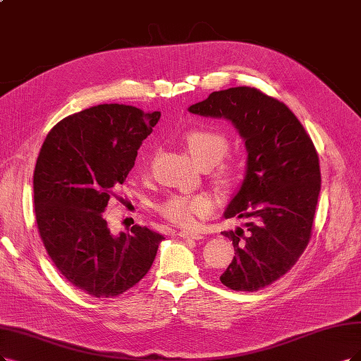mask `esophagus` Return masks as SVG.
<instances>
[{
    "label": "esophagus",
    "mask_w": 361,
    "mask_h": 361,
    "mask_svg": "<svg viewBox=\"0 0 361 361\" xmlns=\"http://www.w3.org/2000/svg\"><path fill=\"white\" fill-rule=\"evenodd\" d=\"M178 236L183 239H202L204 238L201 233L193 232V231H180Z\"/></svg>",
    "instance_id": "1"
}]
</instances>
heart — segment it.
I'll use <instances>...</instances> for the list:
<instances>
[{"instance_id":"obj_1","label":"heart","mask_w":361,"mask_h":361,"mask_svg":"<svg viewBox=\"0 0 361 361\" xmlns=\"http://www.w3.org/2000/svg\"><path fill=\"white\" fill-rule=\"evenodd\" d=\"M184 145L195 162L208 169L214 166L216 184L229 190L241 178V166L235 160H221L229 150V138L212 126L192 128L184 133ZM160 216L173 224L192 226L196 219L208 217L214 211V201L208 193L171 195L157 205Z\"/></svg>"}]
</instances>
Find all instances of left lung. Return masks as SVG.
<instances>
[{"mask_svg": "<svg viewBox=\"0 0 361 361\" xmlns=\"http://www.w3.org/2000/svg\"><path fill=\"white\" fill-rule=\"evenodd\" d=\"M190 113L226 117L245 140L247 176L226 209L245 229L223 232L235 256L220 281L235 291H257L295 264L312 235L322 188L315 145L288 106L250 86L212 92Z\"/></svg>", "mask_w": 361, "mask_h": 361, "instance_id": "1", "label": "left lung"}]
</instances>
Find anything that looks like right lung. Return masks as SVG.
Wrapping results in <instances>:
<instances>
[{
  "label": "right lung",
  "instance_id": "add662e5",
  "mask_svg": "<svg viewBox=\"0 0 361 361\" xmlns=\"http://www.w3.org/2000/svg\"><path fill=\"white\" fill-rule=\"evenodd\" d=\"M160 118L133 105L101 104L62 118L34 171L37 228L66 281L93 298H116L150 271L164 239L147 226L113 236L104 211Z\"/></svg>",
  "mask_w": 361,
  "mask_h": 361
}]
</instances>
